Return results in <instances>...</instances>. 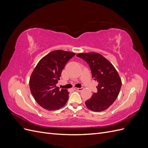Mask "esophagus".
I'll list each match as a JSON object with an SVG mask.
<instances>
[{
	"label": "esophagus",
	"instance_id": "obj_1",
	"mask_svg": "<svg viewBox=\"0 0 148 148\" xmlns=\"http://www.w3.org/2000/svg\"><path fill=\"white\" fill-rule=\"evenodd\" d=\"M74 89L75 91H82L83 89V88H75Z\"/></svg>",
	"mask_w": 148,
	"mask_h": 148
}]
</instances>
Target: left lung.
Segmentation results:
<instances>
[{"label": "left lung", "mask_w": 148, "mask_h": 148, "mask_svg": "<svg viewBox=\"0 0 148 148\" xmlns=\"http://www.w3.org/2000/svg\"><path fill=\"white\" fill-rule=\"evenodd\" d=\"M86 62L92 77L98 83L97 92L85 102L89 109L94 112L105 110L117 99L122 86V81L113 65L99 53H81L77 55Z\"/></svg>", "instance_id": "8db88e82"}]
</instances>
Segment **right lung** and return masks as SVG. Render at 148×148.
Returning <instances> with one entry per match:
<instances>
[{
    "mask_svg": "<svg viewBox=\"0 0 148 148\" xmlns=\"http://www.w3.org/2000/svg\"><path fill=\"white\" fill-rule=\"evenodd\" d=\"M75 53L57 50L49 53L35 67L29 79L31 92L42 108L48 110H59L69 99V92L56 86L62 70Z\"/></svg>",
    "mask_w": 148,
    "mask_h": 148,
    "instance_id": "add662e5",
    "label": "right lung"
}]
</instances>
